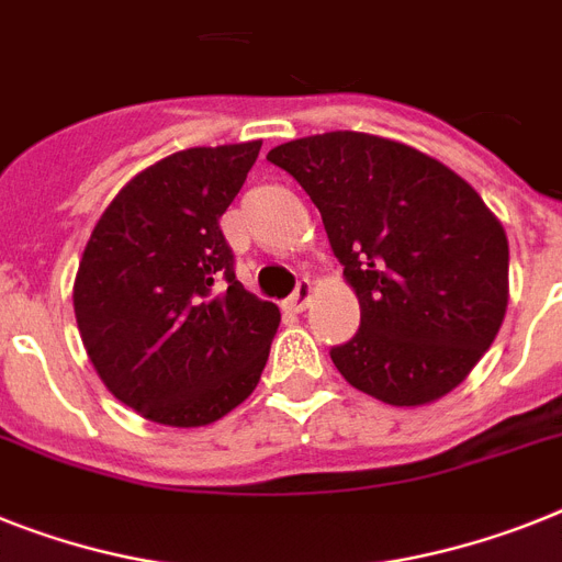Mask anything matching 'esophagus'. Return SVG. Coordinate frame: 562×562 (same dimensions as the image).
<instances>
[{"instance_id":"1","label":"esophagus","mask_w":562,"mask_h":562,"mask_svg":"<svg viewBox=\"0 0 562 562\" xmlns=\"http://www.w3.org/2000/svg\"><path fill=\"white\" fill-rule=\"evenodd\" d=\"M308 303H311V282L303 280V282H300V285H296L294 294L289 296V303H285V308L294 311V314H300V311L308 308Z\"/></svg>"}]
</instances>
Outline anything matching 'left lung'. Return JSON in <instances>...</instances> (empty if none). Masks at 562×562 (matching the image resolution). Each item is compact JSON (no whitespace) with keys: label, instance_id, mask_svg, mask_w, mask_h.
<instances>
[{"label":"left lung","instance_id":"1","mask_svg":"<svg viewBox=\"0 0 562 562\" xmlns=\"http://www.w3.org/2000/svg\"><path fill=\"white\" fill-rule=\"evenodd\" d=\"M319 209L360 331L331 348L353 389L426 405L463 383L508 305V239L480 193L412 145L331 131L268 150Z\"/></svg>","mask_w":562,"mask_h":562}]
</instances>
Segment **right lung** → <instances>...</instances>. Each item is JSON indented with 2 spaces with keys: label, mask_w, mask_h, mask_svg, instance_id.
<instances>
[{
  "label": "right lung",
  "mask_w": 562,
  "mask_h": 562,
  "mask_svg": "<svg viewBox=\"0 0 562 562\" xmlns=\"http://www.w3.org/2000/svg\"><path fill=\"white\" fill-rule=\"evenodd\" d=\"M259 139L188 148L136 173L99 216L74 282L85 351L113 397L173 428L216 423L266 369L280 308L234 273L220 216Z\"/></svg>",
  "instance_id": "right-lung-1"
}]
</instances>
